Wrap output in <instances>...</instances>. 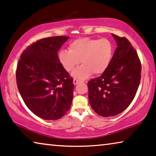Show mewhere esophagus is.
I'll list each match as a JSON object with an SVG mask.
<instances>
[{"instance_id": "1", "label": "esophagus", "mask_w": 156, "mask_h": 156, "mask_svg": "<svg viewBox=\"0 0 156 156\" xmlns=\"http://www.w3.org/2000/svg\"><path fill=\"white\" fill-rule=\"evenodd\" d=\"M79 82H80V80H76V79H74V80H73V83H74V84H75V85L77 84Z\"/></svg>"}]
</instances>
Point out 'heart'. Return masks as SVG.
I'll return each mask as SVG.
<instances>
[{
  "mask_svg": "<svg viewBox=\"0 0 156 156\" xmlns=\"http://www.w3.org/2000/svg\"><path fill=\"white\" fill-rule=\"evenodd\" d=\"M114 55V46L107 38L81 37L70 43L68 51L61 50L59 62L68 72L73 71L80 62L82 65L72 73L74 77L84 80L92 73L101 75L108 68Z\"/></svg>",
  "mask_w": 156,
  "mask_h": 156,
  "instance_id": "b5f03b06",
  "label": "heart"
}]
</instances>
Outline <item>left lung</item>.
I'll list each match as a JSON object with an SVG mask.
<instances>
[{
  "label": "left lung",
  "mask_w": 156,
  "mask_h": 156,
  "mask_svg": "<svg viewBox=\"0 0 156 156\" xmlns=\"http://www.w3.org/2000/svg\"><path fill=\"white\" fill-rule=\"evenodd\" d=\"M112 35L117 47L110 65L101 76L88 82L90 106L103 117L121 113L130 105L137 91L142 71L140 60L129 40Z\"/></svg>",
  "instance_id": "left-lung-1"
}]
</instances>
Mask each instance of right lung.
Masks as SVG:
<instances>
[{"label":"right lung","instance_id":"1","mask_svg":"<svg viewBox=\"0 0 156 156\" xmlns=\"http://www.w3.org/2000/svg\"><path fill=\"white\" fill-rule=\"evenodd\" d=\"M69 39L54 36L37 40L23 51L16 67V84L26 106L45 120H57L70 108L73 79L59 62L58 51Z\"/></svg>","mask_w":156,"mask_h":156}]
</instances>
